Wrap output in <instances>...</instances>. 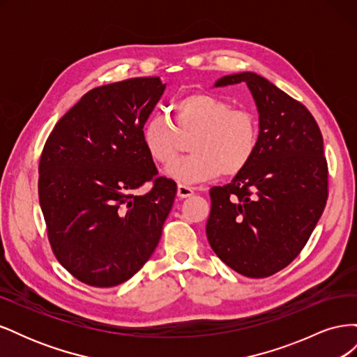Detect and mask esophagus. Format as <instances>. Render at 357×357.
<instances>
[{"instance_id": "1", "label": "esophagus", "mask_w": 357, "mask_h": 357, "mask_svg": "<svg viewBox=\"0 0 357 357\" xmlns=\"http://www.w3.org/2000/svg\"><path fill=\"white\" fill-rule=\"evenodd\" d=\"M192 195H193V189L192 188L185 186V185H178L177 186V197L188 198V197H192Z\"/></svg>"}]
</instances>
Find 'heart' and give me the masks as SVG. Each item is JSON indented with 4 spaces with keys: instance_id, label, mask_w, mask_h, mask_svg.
Masks as SVG:
<instances>
[{
    "instance_id": "1",
    "label": "heart",
    "mask_w": 357,
    "mask_h": 357,
    "mask_svg": "<svg viewBox=\"0 0 357 357\" xmlns=\"http://www.w3.org/2000/svg\"><path fill=\"white\" fill-rule=\"evenodd\" d=\"M174 122L181 135L193 134L189 156H183L164 169L178 185H197L225 176H235L250 164L259 144L256 116L234 109L228 101L208 93L186 96L174 107ZM171 125L155 116L143 129V143L158 164H168L178 150V135Z\"/></svg>"
}]
</instances>
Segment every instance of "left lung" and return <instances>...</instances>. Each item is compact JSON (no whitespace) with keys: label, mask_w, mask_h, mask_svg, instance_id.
<instances>
[{"label":"left lung","mask_w":357,"mask_h":357,"mask_svg":"<svg viewBox=\"0 0 357 357\" xmlns=\"http://www.w3.org/2000/svg\"><path fill=\"white\" fill-rule=\"evenodd\" d=\"M245 83L259 114L257 150L229 185L210 190L207 238L241 275L269 277L307 244L328 199V165L317 122L301 102L252 71L214 88Z\"/></svg>","instance_id":"left-lung-1"}]
</instances>
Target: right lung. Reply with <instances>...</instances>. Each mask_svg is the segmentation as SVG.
Segmentation results:
<instances>
[{
  "instance_id": "1",
  "label": "right lung",
  "mask_w": 357,
  "mask_h": 357,
  "mask_svg": "<svg viewBox=\"0 0 357 357\" xmlns=\"http://www.w3.org/2000/svg\"><path fill=\"white\" fill-rule=\"evenodd\" d=\"M165 88L159 77L95 88L61 117L43 149L38 197L49 240L82 283L126 282L160 240L177 186L156 177L143 128ZM150 179L154 189L135 196Z\"/></svg>"
}]
</instances>
